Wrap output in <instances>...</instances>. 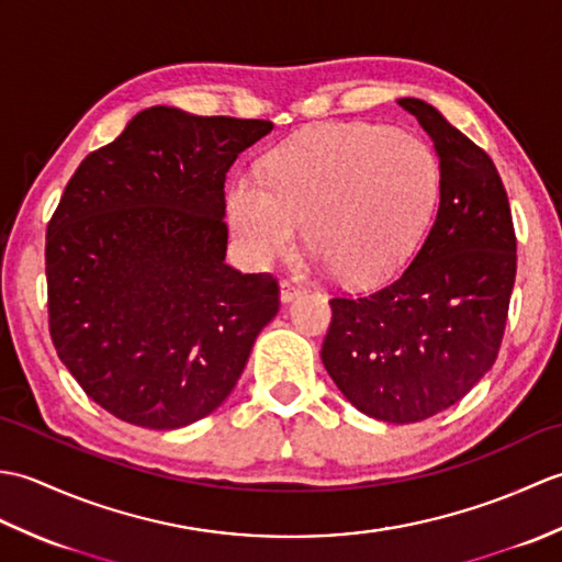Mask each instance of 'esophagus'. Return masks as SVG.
Instances as JSON below:
<instances>
[{
  "instance_id": "1",
  "label": "esophagus",
  "mask_w": 562,
  "mask_h": 562,
  "mask_svg": "<svg viewBox=\"0 0 562 562\" xmlns=\"http://www.w3.org/2000/svg\"><path fill=\"white\" fill-rule=\"evenodd\" d=\"M300 294H302V288L296 282H292V280H282L280 282V302L282 304L294 302Z\"/></svg>"
}]
</instances>
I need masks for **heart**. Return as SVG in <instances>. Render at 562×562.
Returning <instances> with one entry per match:
<instances>
[{
	"label": "heart",
	"mask_w": 562,
	"mask_h": 562,
	"mask_svg": "<svg viewBox=\"0 0 562 562\" xmlns=\"http://www.w3.org/2000/svg\"><path fill=\"white\" fill-rule=\"evenodd\" d=\"M268 183L238 176L229 220L248 260L292 254L306 224L316 262L352 284L403 268L439 200L441 171L427 142L376 123L308 127L270 151Z\"/></svg>",
	"instance_id": "1"
}]
</instances>
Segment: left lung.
Listing matches in <instances>:
<instances>
[{
	"label": "left lung",
	"instance_id": "left-lung-1",
	"mask_svg": "<svg viewBox=\"0 0 562 562\" xmlns=\"http://www.w3.org/2000/svg\"><path fill=\"white\" fill-rule=\"evenodd\" d=\"M432 139L439 207L396 280L330 300L326 372L357 411L420 423L459 403L495 364L517 274L509 200L493 159L435 105L398 99Z\"/></svg>",
	"mask_w": 562,
	"mask_h": 562
}]
</instances>
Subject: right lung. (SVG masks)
<instances>
[{
	"mask_svg": "<svg viewBox=\"0 0 562 562\" xmlns=\"http://www.w3.org/2000/svg\"><path fill=\"white\" fill-rule=\"evenodd\" d=\"M268 121L137 113L91 151L47 224L50 338L91 401L178 429L217 411L280 308L268 272L226 266L224 181Z\"/></svg>",
	"mask_w": 562,
	"mask_h": 562,
	"instance_id": "obj_1",
	"label": "right lung"
}]
</instances>
